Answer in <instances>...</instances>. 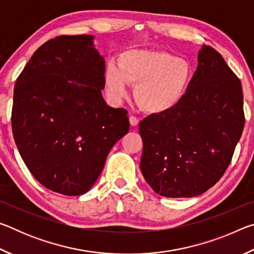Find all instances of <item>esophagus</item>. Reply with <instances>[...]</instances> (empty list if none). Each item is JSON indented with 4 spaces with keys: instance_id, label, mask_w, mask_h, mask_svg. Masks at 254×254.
Wrapping results in <instances>:
<instances>
[{
    "instance_id": "34e87169",
    "label": "esophagus",
    "mask_w": 254,
    "mask_h": 254,
    "mask_svg": "<svg viewBox=\"0 0 254 254\" xmlns=\"http://www.w3.org/2000/svg\"><path fill=\"white\" fill-rule=\"evenodd\" d=\"M128 121H130L131 127H136L137 124H139V119L135 118V117H133V115H131L130 119H128Z\"/></svg>"
}]
</instances>
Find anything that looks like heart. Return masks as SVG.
<instances>
[{"instance_id":"1","label":"heart","mask_w":254,"mask_h":254,"mask_svg":"<svg viewBox=\"0 0 254 254\" xmlns=\"http://www.w3.org/2000/svg\"><path fill=\"white\" fill-rule=\"evenodd\" d=\"M192 68L186 59L162 51L131 50L123 55L120 66L107 65L105 91L114 103L128 95V84L135 85L134 97L142 109L161 114L175 109L187 95Z\"/></svg>"}]
</instances>
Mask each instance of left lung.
<instances>
[{
    "instance_id": "obj_1",
    "label": "left lung",
    "mask_w": 254,
    "mask_h": 254,
    "mask_svg": "<svg viewBox=\"0 0 254 254\" xmlns=\"http://www.w3.org/2000/svg\"><path fill=\"white\" fill-rule=\"evenodd\" d=\"M187 95L168 112L139 124L140 169L154 191L189 198L213 187L229 167L244 127L241 81L220 53L198 51Z\"/></svg>"
}]
</instances>
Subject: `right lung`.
I'll return each instance as SVG.
<instances>
[{
  "label": "right lung",
  "instance_id": "add662e5",
  "mask_svg": "<svg viewBox=\"0 0 254 254\" xmlns=\"http://www.w3.org/2000/svg\"><path fill=\"white\" fill-rule=\"evenodd\" d=\"M94 39L47 41L14 86L12 131L20 156L42 186L67 196L93 187L110 150L130 128L127 112L103 98L105 60Z\"/></svg>",
  "mask_w": 254,
  "mask_h": 254
}]
</instances>
